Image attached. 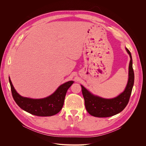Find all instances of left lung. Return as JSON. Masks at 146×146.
<instances>
[{
	"label": "left lung",
	"instance_id": "8db88e82",
	"mask_svg": "<svg viewBox=\"0 0 146 146\" xmlns=\"http://www.w3.org/2000/svg\"><path fill=\"white\" fill-rule=\"evenodd\" d=\"M125 49L130 56L131 60L129 65L128 81L123 92L115 98L105 99L93 95L81 85L86 110L91 115L96 117H111L122 111L128 105L134 84L135 76L131 54L127 48Z\"/></svg>",
	"mask_w": 146,
	"mask_h": 146
}]
</instances>
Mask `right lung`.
Listing matches in <instances>:
<instances>
[{
	"label": "right lung",
	"instance_id": "obj_1",
	"mask_svg": "<svg viewBox=\"0 0 146 146\" xmlns=\"http://www.w3.org/2000/svg\"><path fill=\"white\" fill-rule=\"evenodd\" d=\"M9 82L14 100L18 106L24 111L37 116H52L58 113L64 106L66 94L73 81L60 85L50 96L43 99H31L19 95L14 89L10 78Z\"/></svg>",
	"mask_w": 146,
	"mask_h": 146
}]
</instances>
